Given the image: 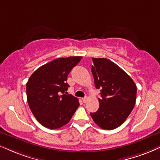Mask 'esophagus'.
Instances as JSON below:
<instances>
[{
    "instance_id": "34e87169",
    "label": "esophagus",
    "mask_w": 160,
    "mask_h": 160,
    "mask_svg": "<svg viewBox=\"0 0 160 160\" xmlns=\"http://www.w3.org/2000/svg\"><path fill=\"white\" fill-rule=\"evenodd\" d=\"M88 100V97H85V98H82V102H86V101Z\"/></svg>"
}]
</instances>
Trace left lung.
Listing matches in <instances>:
<instances>
[{
	"label": "left lung",
	"instance_id": "8db88e82",
	"mask_svg": "<svg viewBox=\"0 0 160 160\" xmlns=\"http://www.w3.org/2000/svg\"><path fill=\"white\" fill-rule=\"evenodd\" d=\"M92 72L96 88L100 91V107L91 113L94 122L105 130H113L126 120L134 108L137 86L117 64L106 58H92Z\"/></svg>",
	"mask_w": 160,
	"mask_h": 160
}]
</instances>
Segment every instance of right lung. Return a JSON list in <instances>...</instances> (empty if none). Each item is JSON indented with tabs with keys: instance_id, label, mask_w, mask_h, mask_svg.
I'll return each mask as SVG.
<instances>
[{
	"instance_id": "right-lung-1",
	"label": "right lung",
	"mask_w": 160,
	"mask_h": 160,
	"mask_svg": "<svg viewBox=\"0 0 160 160\" xmlns=\"http://www.w3.org/2000/svg\"><path fill=\"white\" fill-rule=\"evenodd\" d=\"M82 57L58 58L40 66L26 83L28 104L42 125L57 129L69 122L77 108L78 99L65 94L69 87L67 78Z\"/></svg>"
}]
</instances>
